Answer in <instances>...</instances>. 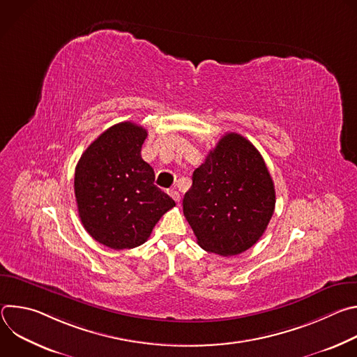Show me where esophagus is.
<instances>
[{
  "label": "esophagus",
  "instance_id": "1",
  "mask_svg": "<svg viewBox=\"0 0 357 357\" xmlns=\"http://www.w3.org/2000/svg\"><path fill=\"white\" fill-rule=\"evenodd\" d=\"M168 193L171 195V197H172L175 202H179V200H181V195H179V192H178V190L171 189V190H168Z\"/></svg>",
  "mask_w": 357,
  "mask_h": 357
}]
</instances>
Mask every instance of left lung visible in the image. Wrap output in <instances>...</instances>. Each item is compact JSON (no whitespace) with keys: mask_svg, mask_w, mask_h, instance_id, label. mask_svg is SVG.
<instances>
[{"mask_svg":"<svg viewBox=\"0 0 357 357\" xmlns=\"http://www.w3.org/2000/svg\"><path fill=\"white\" fill-rule=\"evenodd\" d=\"M182 205L197 244L230 257L266 231L275 208L274 182L257 148L229 132L195 169Z\"/></svg>","mask_w":357,"mask_h":357,"instance_id":"8db88e82","label":"left lung"}]
</instances>
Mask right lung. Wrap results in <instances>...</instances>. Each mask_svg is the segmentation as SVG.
Returning <instances> with one entry per match:
<instances>
[{"instance_id": "add662e5", "label": "right lung", "mask_w": 357, "mask_h": 357, "mask_svg": "<svg viewBox=\"0 0 357 357\" xmlns=\"http://www.w3.org/2000/svg\"><path fill=\"white\" fill-rule=\"evenodd\" d=\"M148 132L119 123L100 134L83 152L75 171L80 220L98 243L114 250L134 248L175 202L154 185L155 174L141 158Z\"/></svg>"}]
</instances>
